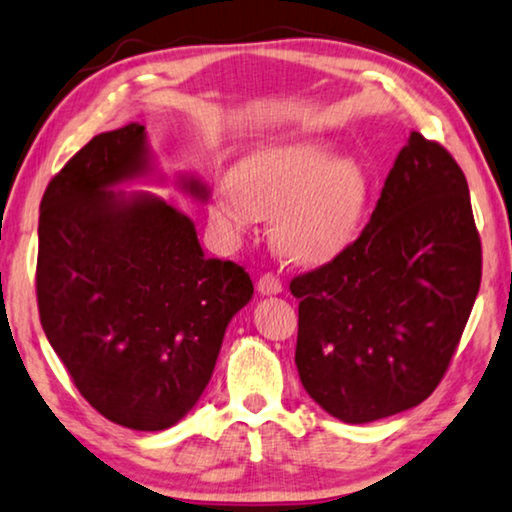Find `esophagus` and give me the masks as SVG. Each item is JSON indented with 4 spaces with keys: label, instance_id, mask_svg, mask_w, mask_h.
Segmentation results:
<instances>
[{
    "label": "esophagus",
    "instance_id": "34e87169",
    "mask_svg": "<svg viewBox=\"0 0 512 512\" xmlns=\"http://www.w3.org/2000/svg\"><path fill=\"white\" fill-rule=\"evenodd\" d=\"M256 289L261 296H275V293H282V282H279V277L272 275V272H265V275L258 279Z\"/></svg>",
    "mask_w": 512,
    "mask_h": 512
}]
</instances>
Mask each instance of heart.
Returning <instances> with one entry per match:
<instances>
[{
  "label": "heart",
  "mask_w": 512,
  "mask_h": 512,
  "mask_svg": "<svg viewBox=\"0 0 512 512\" xmlns=\"http://www.w3.org/2000/svg\"><path fill=\"white\" fill-rule=\"evenodd\" d=\"M331 139L310 137L263 146L242 158L209 202V219L237 235L254 216H272V240L291 261L319 265L359 233L368 177L354 158L335 156Z\"/></svg>",
  "instance_id": "obj_1"
}]
</instances>
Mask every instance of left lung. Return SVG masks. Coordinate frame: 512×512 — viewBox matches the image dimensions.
Masks as SVG:
<instances>
[{
	"label": "left lung",
	"instance_id": "obj_1",
	"mask_svg": "<svg viewBox=\"0 0 512 512\" xmlns=\"http://www.w3.org/2000/svg\"><path fill=\"white\" fill-rule=\"evenodd\" d=\"M480 277L464 172L438 142L410 132L361 235L293 277L305 391L347 424L415 408L450 366Z\"/></svg>",
	"mask_w": 512,
	"mask_h": 512
}]
</instances>
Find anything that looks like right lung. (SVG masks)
<instances>
[{
    "instance_id": "add662e5",
    "label": "right lung",
    "mask_w": 512,
    "mask_h": 512,
    "mask_svg": "<svg viewBox=\"0 0 512 512\" xmlns=\"http://www.w3.org/2000/svg\"><path fill=\"white\" fill-rule=\"evenodd\" d=\"M144 125L90 139L39 207L37 303L76 389L109 422L170 429L212 380L230 319L254 296L233 261L205 258L195 223L153 193ZM179 188L207 200L200 179Z\"/></svg>"
}]
</instances>
